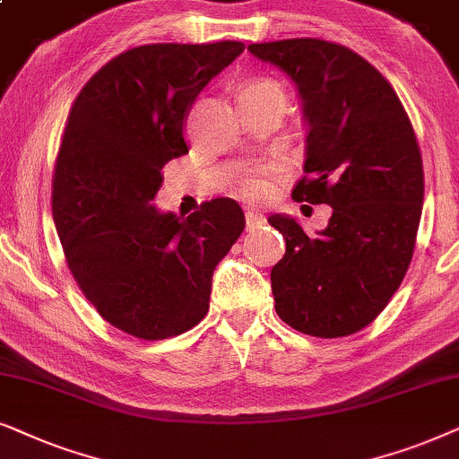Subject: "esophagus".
<instances>
[{
    "label": "esophagus",
    "mask_w": 459,
    "mask_h": 459,
    "mask_svg": "<svg viewBox=\"0 0 459 459\" xmlns=\"http://www.w3.org/2000/svg\"><path fill=\"white\" fill-rule=\"evenodd\" d=\"M266 222L264 213L260 212H254V210H247L246 212V224H247V230H254V229H260L262 224Z\"/></svg>",
    "instance_id": "esophagus-1"
}]
</instances>
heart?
Returning a JSON list of instances; mask_svg holds the SVG:
<instances>
[{
    "mask_svg": "<svg viewBox=\"0 0 459 459\" xmlns=\"http://www.w3.org/2000/svg\"><path fill=\"white\" fill-rule=\"evenodd\" d=\"M283 91L281 90V85L274 82V79H268V77H258V79H252V82H247L243 85L241 91H239V98H246V96H254V94H262V91ZM247 191L252 195H260L264 191L266 185L264 180L260 178V176H249L247 182H246Z\"/></svg>",
    "mask_w": 459,
    "mask_h": 459,
    "instance_id": "b5f03b06",
    "label": "heart"
}]
</instances>
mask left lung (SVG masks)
Wrapping results in <instances>:
<instances>
[{
  "instance_id": "8db88e82",
  "label": "left lung",
  "mask_w": 459,
  "mask_h": 459,
  "mask_svg": "<svg viewBox=\"0 0 459 459\" xmlns=\"http://www.w3.org/2000/svg\"><path fill=\"white\" fill-rule=\"evenodd\" d=\"M300 91L308 124L304 176L291 197L332 205L316 235L273 213L285 255L271 271L274 310L315 338L369 325L411 262L424 204V168L413 126L380 71L325 39L252 44Z\"/></svg>"
}]
</instances>
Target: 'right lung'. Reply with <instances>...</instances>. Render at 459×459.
I'll return each instance as SVG.
<instances>
[{
  "label": "right lung",
  "mask_w": 459,
  "mask_h": 459,
  "mask_svg": "<svg viewBox=\"0 0 459 459\" xmlns=\"http://www.w3.org/2000/svg\"><path fill=\"white\" fill-rule=\"evenodd\" d=\"M243 50L241 41L132 48L90 77L69 111L52 178L54 224L79 290L134 338L166 340L197 325L213 268L246 229L229 197L186 218L151 204L163 166L188 152L195 98Z\"/></svg>",
  "instance_id": "add662e5"
}]
</instances>
